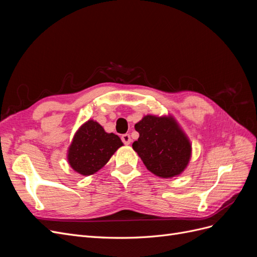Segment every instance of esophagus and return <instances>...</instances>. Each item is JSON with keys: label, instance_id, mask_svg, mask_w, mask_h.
<instances>
[{"label": "esophagus", "instance_id": "obj_1", "mask_svg": "<svg viewBox=\"0 0 257 257\" xmlns=\"http://www.w3.org/2000/svg\"><path fill=\"white\" fill-rule=\"evenodd\" d=\"M121 139L124 145H130L132 143V139H131V136L128 134H123L121 136Z\"/></svg>", "mask_w": 257, "mask_h": 257}]
</instances>
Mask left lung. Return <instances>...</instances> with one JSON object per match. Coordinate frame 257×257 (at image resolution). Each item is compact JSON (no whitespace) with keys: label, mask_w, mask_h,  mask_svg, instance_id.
Returning <instances> with one entry per match:
<instances>
[{"label":"left lung","mask_w":257,"mask_h":257,"mask_svg":"<svg viewBox=\"0 0 257 257\" xmlns=\"http://www.w3.org/2000/svg\"><path fill=\"white\" fill-rule=\"evenodd\" d=\"M139 133L133 149L152 174L173 178L184 172L192 154L188 136L173 115L147 114L135 124Z\"/></svg>","instance_id":"8db88e82"}]
</instances>
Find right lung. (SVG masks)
Instances as JSON below:
<instances>
[{
    "instance_id": "add662e5",
    "label": "right lung",
    "mask_w": 257,
    "mask_h": 257,
    "mask_svg": "<svg viewBox=\"0 0 257 257\" xmlns=\"http://www.w3.org/2000/svg\"><path fill=\"white\" fill-rule=\"evenodd\" d=\"M121 146L118 135L106 133L99 123L89 120L74 135L67 151L68 164L82 176L93 175L107 164Z\"/></svg>"
}]
</instances>
